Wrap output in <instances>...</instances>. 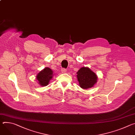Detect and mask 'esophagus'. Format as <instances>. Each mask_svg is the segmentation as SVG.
I'll return each mask as SVG.
<instances>
[{
  "label": "esophagus",
  "instance_id": "esophagus-1",
  "mask_svg": "<svg viewBox=\"0 0 135 135\" xmlns=\"http://www.w3.org/2000/svg\"><path fill=\"white\" fill-rule=\"evenodd\" d=\"M67 71V69H65V68H62V69H61V72L62 73H66Z\"/></svg>",
  "mask_w": 135,
  "mask_h": 135
}]
</instances>
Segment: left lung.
<instances>
[{
  "mask_svg": "<svg viewBox=\"0 0 135 135\" xmlns=\"http://www.w3.org/2000/svg\"><path fill=\"white\" fill-rule=\"evenodd\" d=\"M80 87L82 89L93 87L97 82V76L89 67H81L76 73Z\"/></svg>",
  "mask_w": 135,
  "mask_h": 135,
  "instance_id": "1",
  "label": "left lung"
}]
</instances>
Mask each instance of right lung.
<instances>
[{
  "mask_svg": "<svg viewBox=\"0 0 135 135\" xmlns=\"http://www.w3.org/2000/svg\"><path fill=\"white\" fill-rule=\"evenodd\" d=\"M54 75L53 71L50 68L46 67L36 75V79L41 87L46 86L50 83Z\"/></svg>",
  "mask_w": 135,
  "mask_h": 135,
  "instance_id": "1",
  "label": "right lung"
}]
</instances>
